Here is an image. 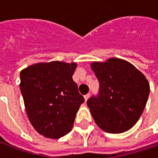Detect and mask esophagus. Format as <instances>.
Listing matches in <instances>:
<instances>
[{
  "instance_id": "obj_1",
  "label": "esophagus",
  "mask_w": 158,
  "mask_h": 158,
  "mask_svg": "<svg viewBox=\"0 0 158 158\" xmlns=\"http://www.w3.org/2000/svg\"><path fill=\"white\" fill-rule=\"evenodd\" d=\"M89 94H87V95H85V101H87V100L89 99Z\"/></svg>"
}]
</instances>
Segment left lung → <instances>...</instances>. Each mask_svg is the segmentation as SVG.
I'll use <instances>...</instances> for the list:
<instances>
[{
    "label": "left lung",
    "instance_id": "1",
    "mask_svg": "<svg viewBox=\"0 0 158 158\" xmlns=\"http://www.w3.org/2000/svg\"><path fill=\"white\" fill-rule=\"evenodd\" d=\"M90 68L100 83L98 97L87 101L95 122L105 132L128 131L138 122L147 102L150 85L146 76L118 57L92 62Z\"/></svg>",
    "mask_w": 158,
    "mask_h": 158
}]
</instances>
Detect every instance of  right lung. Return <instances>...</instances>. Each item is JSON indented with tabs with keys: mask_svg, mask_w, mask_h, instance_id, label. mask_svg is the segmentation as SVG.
Instances as JSON below:
<instances>
[{
	"mask_svg": "<svg viewBox=\"0 0 158 158\" xmlns=\"http://www.w3.org/2000/svg\"><path fill=\"white\" fill-rule=\"evenodd\" d=\"M76 62H39L20 72V89L29 122L50 139L69 133L76 113L84 102L72 76Z\"/></svg>",
	"mask_w": 158,
	"mask_h": 158,
	"instance_id": "right-lung-1",
	"label": "right lung"
}]
</instances>
